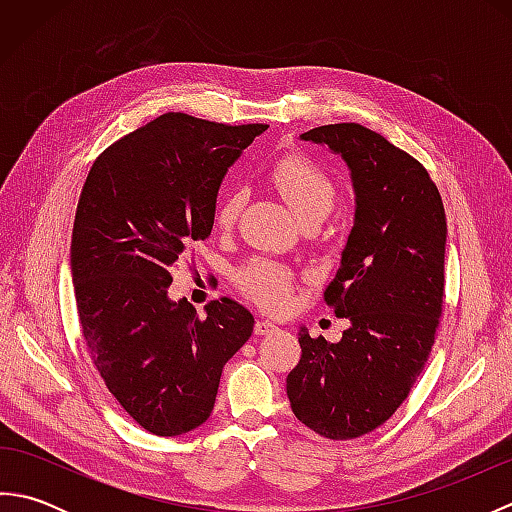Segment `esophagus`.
I'll return each instance as SVG.
<instances>
[{"mask_svg":"<svg viewBox=\"0 0 512 512\" xmlns=\"http://www.w3.org/2000/svg\"><path fill=\"white\" fill-rule=\"evenodd\" d=\"M279 332V325L273 321H257L255 323V334L257 336H270V334H277Z\"/></svg>","mask_w":512,"mask_h":512,"instance_id":"esophagus-1","label":"esophagus"}]
</instances>
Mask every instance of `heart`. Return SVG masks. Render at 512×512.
<instances>
[{
    "instance_id": "heart-1",
    "label": "heart",
    "mask_w": 512,
    "mask_h": 512,
    "mask_svg": "<svg viewBox=\"0 0 512 512\" xmlns=\"http://www.w3.org/2000/svg\"><path fill=\"white\" fill-rule=\"evenodd\" d=\"M268 180L281 193V198L286 200L299 222L310 220V217L325 220L334 209L336 187L332 178L308 158L286 156L277 160L268 173ZM244 202L246 193L242 189L233 187L224 191L215 206V224L231 228L242 213ZM237 281L239 288L266 310H284L288 306L292 273L284 266L257 259L239 270Z\"/></svg>"
}]
</instances>
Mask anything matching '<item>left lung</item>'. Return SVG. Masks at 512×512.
Here are the masks:
<instances>
[{"instance_id":"1","label":"left lung","mask_w":512,"mask_h":512,"mask_svg":"<svg viewBox=\"0 0 512 512\" xmlns=\"http://www.w3.org/2000/svg\"><path fill=\"white\" fill-rule=\"evenodd\" d=\"M350 171L354 220L325 301L350 321L339 343L299 328L301 361L286 378L292 413L330 440L374 431L407 398L442 314L447 217L418 160L356 123L314 127Z\"/></svg>"}]
</instances>
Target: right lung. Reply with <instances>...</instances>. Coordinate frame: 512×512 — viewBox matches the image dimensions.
Listing matches in <instances>:
<instances>
[{
	"mask_svg": "<svg viewBox=\"0 0 512 512\" xmlns=\"http://www.w3.org/2000/svg\"><path fill=\"white\" fill-rule=\"evenodd\" d=\"M266 129L171 112L107 147L83 184L70 246L81 330L107 389L156 436L206 422L224 365L253 334L242 303L220 297L200 319L169 286L211 235L226 171Z\"/></svg>",
	"mask_w": 512,
	"mask_h": 512,
	"instance_id": "1",
	"label": "right lung"
}]
</instances>
